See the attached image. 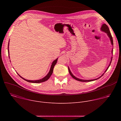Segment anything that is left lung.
I'll return each mask as SVG.
<instances>
[{"label":"left lung","mask_w":121,"mask_h":121,"mask_svg":"<svg viewBox=\"0 0 121 121\" xmlns=\"http://www.w3.org/2000/svg\"><path fill=\"white\" fill-rule=\"evenodd\" d=\"M100 30H101V31H103V32H105V33L107 34V35H108V36L109 37V39H110V40L111 44H112V46H113V39H112V35H111V32H110V30H109V29L108 27L107 26V25L106 24H104H104H103L101 25V28H100ZM112 53H113V49H112ZM112 57H111V61H110V64H109V65L107 67V69H106L105 70V72H104V73H103V74L101 75V76H100L99 77V78H95V79H89V80H88V79H87V80H86V79H80V78H78L76 77L75 76H74V75H73V74L72 73V72H71L70 69L69 67V66H68V71H69V72L70 75L71 76V77H72L73 78H74V79H75L76 80H78V81H81V82H90V81H92L96 80H97V79H98L100 77H101L103 75V74H104L106 72V71L107 70V69H108L109 67L110 66V65H111V62H112Z\"/></svg>","instance_id":"1"}]
</instances>
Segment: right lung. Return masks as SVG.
<instances>
[{"label":"right lung","instance_id":"right-lung-1","mask_svg":"<svg viewBox=\"0 0 121 121\" xmlns=\"http://www.w3.org/2000/svg\"><path fill=\"white\" fill-rule=\"evenodd\" d=\"M9 43H8V54H9ZM57 59H58V58H56V60H55L53 63H52V65L51 66V67H50V70L48 72V73L46 75V76H45L44 78L40 79H39V80H27V79H26L24 78H23L22 77H21L18 73H17L18 74V75L21 78H22L23 79L25 80V81H27V82H31V83H41V82H44L46 80H47L50 77H51V76L52 75V74L53 72V70H54V66L55 65H56V64L57 63Z\"/></svg>","mask_w":121,"mask_h":121}]
</instances>
